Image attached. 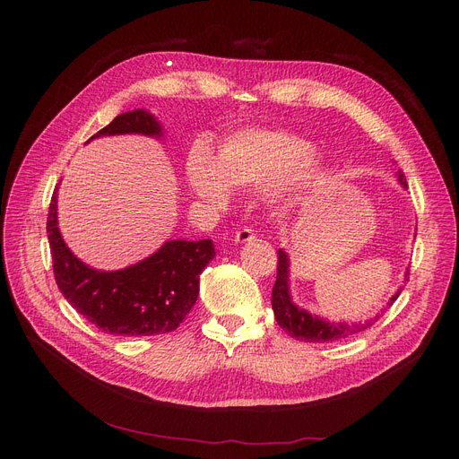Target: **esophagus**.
<instances>
[{"label": "esophagus", "mask_w": 459, "mask_h": 459, "mask_svg": "<svg viewBox=\"0 0 459 459\" xmlns=\"http://www.w3.org/2000/svg\"><path fill=\"white\" fill-rule=\"evenodd\" d=\"M255 238H256L255 230L249 229V227H244V229H239V230L234 234V242H236V244H246V242H251V239H255Z\"/></svg>", "instance_id": "esophagus-1"}]
</instances>
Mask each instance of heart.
Returning a JSON list of instances; mask_svg holds the SVG:
<instances>
[{
    "label": "heart",
    "mask_w": 459,
    "mask_h": 459,
    "mask_svg": "<svg viewBox=\"0 0 459 459\" xmlns=\"http://www.w3.org/2000/svg\"><path fill=\"white\" fill-rule=\"evenodd\" d=\"M186 173L195 195L223 206L230 199V186L260 187L282 177L288 186L301 187L322 173V161L298 135L247 130L221 144L217 161L203 144L193 147Z\"/></svg>",
    "instance_id": "heart-1"
}]
</instances>
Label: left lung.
I'll list each match as a JSON object with an SVG mask.
<instances>
[{"label": "left lung", "instance_id": "obj_1", "mask_svg": "<svg viewBox=\"0 0 459 459\" xmlns=\"http://www.w3.org/2000/svg\"><path fill=\"white\" fill-rule=\"evenodd\" d=\"M398 180L403 187H407L403 173H398ZM277 281L273 284V292H272V307L275 312V320L277 324L298 341L305 342H333V341H341L346 339V336H351L355 333H360L368 329L377 318L383 315L385 310H381V315L374 316L372 320H367L365 324H334V322H325L318 316L308 315L307 310L299 308L292 298H290V288H288V268H290V260H288V255L279 249L277 251ZM409 275V272H407ZM405 275V277H407ZM409 281V279H405ZM400 290L391 298L387 307H391L398 296Z\"/></svg>", "mask_w": 459, "mask_h": 459}]
</instances>
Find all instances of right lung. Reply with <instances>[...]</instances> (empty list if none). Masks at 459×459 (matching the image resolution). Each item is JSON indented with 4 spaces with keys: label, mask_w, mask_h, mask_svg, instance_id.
<instances>
[{
    "label": "right lung",
    "mask_w": 459,
    "mask_h": 459,
    "mask_svg": "<svg viewBox=\"0 0 459 459\" xmlns=\"http://www.w3.org/2000/svg\"><path fill=\"white\" fill-rule=\"evenodd\" d=\"M118 134L161 135L158 120L143 109L120 113L91 139ZM89 139V141H91ZM54 275L65 299L109 334L151 336L175 331L199 296L201 272L215 256L212 239H171L130 268L100 272L70 253L57 227V187L46 221Z\"/></svg>",
    "instance_id": "1"
}]
</instances>
